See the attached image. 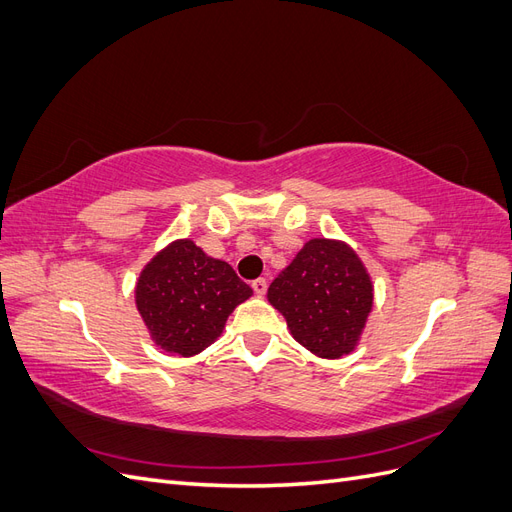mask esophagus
<instances>
[{"label":"esophagus","instance_id":"1","mask_svg":"<svg viewBox=\"0 0 512 512\" xmlns=\"http://www.w3.org/2000/svg\"><path fill=\"white\" fill-rule=\"evenodd\" d=\"M252 288H254V292L258 294V297H262V294L267 292V280H265V277H258V280H254Z\"/></svg>","mask_w":512,"mask_h":512}]
</instances>
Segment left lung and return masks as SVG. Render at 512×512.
Wrapping results in <instances>:
<instances>
[{
    "instance_id": "left-lung-1",
    "label": "left lung",
    "mask_w": 512,
    "mask_h": 512,
    "mask_svg": "<svg viewBox=\"0 0 512 512\" xmlns=\"http://www.w3.org/2000/svg\"><path fill=\"white\" fill-rule=\"evenodd\" d=\"M267 299L301 346L322 359H339L359 344L374 284L348 243L309 239L271 282Z\"/></svg>"
}]
</instances>
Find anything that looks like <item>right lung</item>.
Segmentation results:
<instances>
[{
  "label": "right lung",
  "instance_id": "right-lung-1",
  "mask_svg": "<svg viewBox=\"0 0 512 512\" xmlns=\"http://www.w3.org/2000/svg\"><path fill=\"white\" fill-rule=\"evenodd\" d=\"M134 297L156 346L194 356L222 335L232 309L252 297V288L228 262L207 256L190 239H177L147 262Z\"/></svg>",
  "mask_w": 512,
  "mask_h": 512
}]
</instances>
